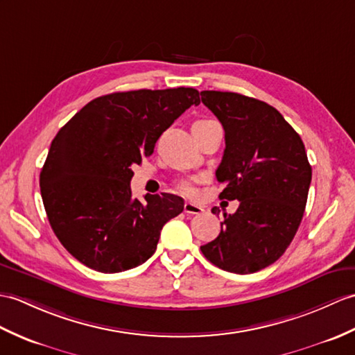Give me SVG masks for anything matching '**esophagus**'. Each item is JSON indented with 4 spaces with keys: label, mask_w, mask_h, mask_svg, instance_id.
Instances as JSON below:
<instances>
[{
    "label": "esophagus",
    "mask_w": 355,
    "mask_h": 355,
    "mask_svg": "<svg viewBox=\"0 0 355 355\" xmlns=\"http://www.w3.org/2000/svg\"><path fill=\"white\" fill-rule=\"evenodd\" d=\"M184 211L187 213V215H200V213L204 211V209L201 207V205H198V204L186 202L184 204Z\"/></svg>",
    "instance_id": "obj_1"
}]
</instances>
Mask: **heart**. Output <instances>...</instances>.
I'll return each mask as SVG.
<instances>
[{"instance_id": "heart-1", "label": "heart", "mask_w": 355, "mask_h": 355, "mask_svg": "<svg viewBox=\"0 0 355 355\" xmlns=\"http://www.w3.org/2000/svg\"><path fill=\"white\" fill-rule=\"evenodd\" d=\"M204 122H210V121H198L196 123H204ZM178 189L181 193L184 195H195V186H193V181L192 180H181L178 183Z\"/></svg>"}]
</instances>
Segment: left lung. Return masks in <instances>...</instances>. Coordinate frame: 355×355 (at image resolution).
I'll list each match as a JSON object with an SVG mask.
<instances>
[{
  "label": "left lung",
  "mask_w": 355,
  "mask_h": 355,
  "mask_svg": "<svg viewBox=\"0 0 355 355\" xmlns=\"http://www.w3.org/2000/svg\"><path fill=\"white\" fill-rule=\"evenodd\" d=\"M201 100L225 131L216 169L219 198L239 201L219 236L201 246L213 265L252 274L277 261L302 220L311 166L300 135L274 107L234 92L202 90ZM211 213H219L213 207Z\"/></svg>",
  "instance_id": "8db88e82"
}]
</instances>
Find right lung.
<instances>
[{
	"label": "right lung",
	"instance_id": "right-lung-1",
	"mask_svg": "<svg viewBox=\"0 0 355 355\" xmlns=\"http://www.w3.org/2000/svg\"><path fill=\"white\" fill-rule=\"evenodd\" d=\"M192 87L130 90L95 98L55 135L40 171V193L54 234L87 268L114 274L155 252L163 225L184 209L172 193L131 196L135 164L191 105Z\"/></svg>",
	"mask_w": 355,
	"mask_h": 355
}]
</instances>
